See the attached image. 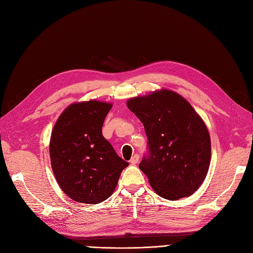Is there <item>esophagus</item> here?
Listing matches in <instances>:
<instances>
[{"label":"esophagus","mask_w":253,"mask_h":253,"mask_svg":"<svg viewBox=\"0 0 253 253\" xmlns=\"http://www.w3.org/2000/svg\"><path fill=\"white\" fill-rule=\"evenodd\" d=\"M138 155L137 154H135V155H133L132 157H131V160H130V164H131L132 166H134V165H136L137 164V162H138Z\"/></svg>","instance_id":"esophagus-1"}]
</instances>
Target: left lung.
I'll return each mask as SVG.
<instances>
[{
  "label": "left lung",
  "mask_w": 253,
  "mask_h": 253,
  "mask_svg": "<svg viewBox=\"0 0 253 253\" xmlns=\"http://www.w3.org/2000/svg\"><path fill=\"white\" fill-rule=\"evenodd\" d=\"M141 120L148 154L139 164L152 189L168 200L189 197L207 177L211 137L200 116L179 93L163 88L127 101Z\"/></svg>",
  "instance_id": "obj_1"
}]
</instances>
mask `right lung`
I'll list each match as a JSON object with an SVG mask.
<instances>
[{"label":"right lung","instance_id":"right-lung-1","mask_svg":"<svg viewBox=\"0 0 253 253\" xmlns=\"http://www.w3.org/2000/svg\"><path fill=\"white\" fill-rule=\"evenodd\" d=\"M111 103H73L56 122L50 139L52 170L61 190L80 203L97 204L114 193L128 163L102 134Z\"/></svg>","mask_w":253,"mask_h":253}]
</instances>
